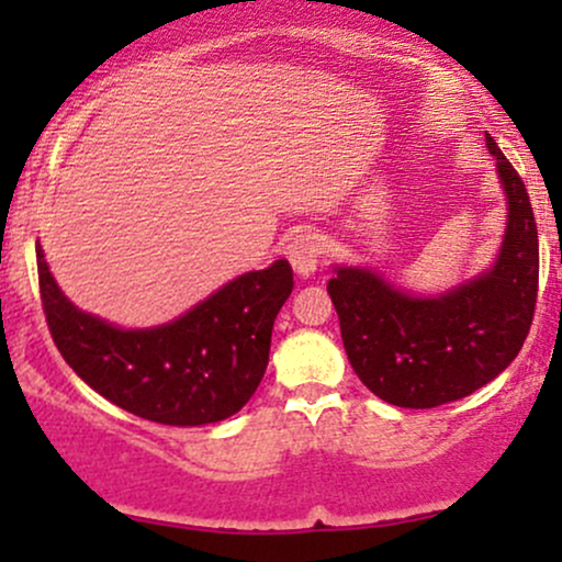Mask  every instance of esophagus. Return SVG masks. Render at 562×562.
I'll return each instance as SVG.
<instances>
[{
    "label": "esophagus",
    "mask_w": 562,
    "mask_h": 562,
    "mask_svg": "<svg viewBox=\"0 0 562 562\" xmlns=\"http://www.w3.org/2000/svg\"><path fill=\"white\" fill-rule=\"evenodd\" d=\"M321 255H324V249H321V238H318V233H313V231L297 233V236H294L286 247L289 262H292V268L297 270L300 276L315 273V268H318V262H321Z\"/></svg>",
    "instance_id": "34e87169"
}]
</instances>
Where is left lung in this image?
<instances>
[{"instance_id": "obj_1", "label": "left lung", "mask_w": 562, "mask_h": 562, "mask_svg": "<svg viewBox=\"0 0 562 562\" xmlns=\"http://www.w3.org/2000/svg\"><path fill=\"white\" fill-rule=\"evenodd\" d=\"M507 231L488 273L440 297H414L366 268H337L329 297L352 371L382 401L435 408L475 393L515 361L533 321L539 236L526 186L494 137Z\"/></svg>"}]
</instances>
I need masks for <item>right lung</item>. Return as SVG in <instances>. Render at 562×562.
Wrapping results in <instances>:
<instances>
[{"mask_svg": "<svg viewBox=\"0 0 562 562\" xmlns=\"http://www.w3.org/2000/svg\"><path fill=\"white\" fill-rule=\"evenodd\" d=\"M36 268L44 318L66 363L124 412L175 427L228 419L255 395L273 321L294 286L289 262L276 260L172 324L124 331L63 297L40 244Z\"/></svg>", "mask_w": 562, "mask_h": 562, "instance_id": "add662e5", "label": "right lung"}]
</instances>
